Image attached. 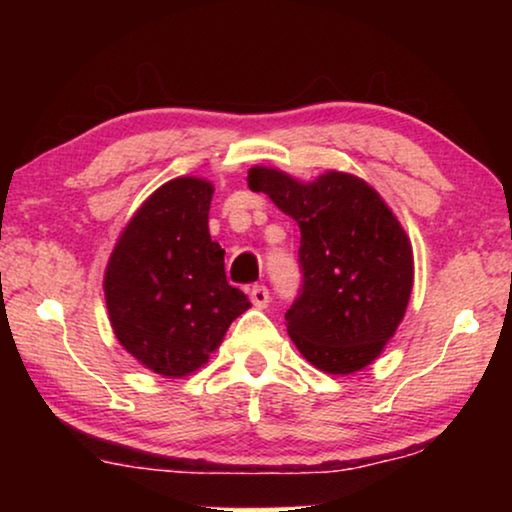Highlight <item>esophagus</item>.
I'll return each instance as SVG.
<instances>
[{"label":"esophagus","instance_id":"1","mask_svg":"<svg viewBox=\"0 0 512 512\" xmlns=\"http://www.w3.org/2000/svg\"><path fill=\"white\" fill-rule=\"evenodd\" d=\"M251 303H254V307H258V310L268 307L270 303L268 289H265V286H254V289H251Z\"/></svg>","mask_w":512,"mask_h":512}]
</instances>
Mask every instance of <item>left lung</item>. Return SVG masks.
<instances>
[{
    "label": "left lung",
    "instance_id": "1",
    "mask_svg": "<svg viewBox=\"0 0 512 512\" xmlns=\"http://www.w3.org/2000/svg\"><path fill=\"white\" fill-rule=\"evenodd\" d=\"M247 184L300 228L303 291L286 312L293 345L328 375L370 366L401 326L415 282L401 221L368 181L349 172L300 181L256 165Z\"/></svg>",
    "mask_w": 512,
    "mask_h": 512
}]
</instances>
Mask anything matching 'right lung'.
I'll list each match as a JSON object with an SVG mask.
<instances>
[{"mask_svg": "<svg viewBox=\"0 0 512 512\" xmlns=\"http://www.w3.org/2000/svg\"><path fill=\"white\" fill-rule=\"evenodd\" d=\"M214 184L177 177L153 191L118 235L104 300L118 342L139 366L186 377L205 366L251 303L228 284L209 237Z\"/></svg>", "mask_w": 512, "mask_h": 512, "instance_id": "1", "label": "right lung"}]
</instances>
